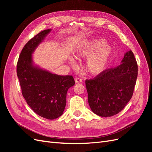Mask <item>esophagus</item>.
<instances>
[{
	"label": "esophagus",
	"instance_id": "1",
	"mask_svg": "<svg viewBox=\"0 0 152 152\" xmlns=\"http://www.w3.org/2000/svg\"><path fill=\"white\" fill-rule=\"evenodd\" d=\"M75 83H81V82H82V80L79 77H77V78H75Z\"/></svg>",
	"mask_w": 152,
	"mask_h": 152
}]
</instances>
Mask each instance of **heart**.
<instances>
[{
    "mask_svg": "<svg viewBox=\"0 0 152 152\" xmlns=\"http://www.w3.org/2000/svg\"><path fill=\"white\" fill-rule=\"evenodd\" d=\"M113 50L110 45L106 44L103 38H95L86 40L77 48L73 56L77 59H86L87 70L91 74L97 75L103 72L107 68L112 56ZM69 64L75 66L73 59L70 58Z\"/></svg>",
    "mask_w": 152,
    "mask_h": 152,
    "instance_id": "1",
    "label": "heart"
}]
</instances>
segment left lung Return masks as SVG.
<instances>
[{"instance_id":"8db88e82","label":"left lung","mask_w":152,"mask_h":152,"mask_svg":"<svg viewBox=\"0 0 152 152\" xmlns=\"http://www.w3.org/2000/svg\"><path fill=\"white\" fill-rule=\"evenodd\" d=\"M137 77V65L132 50L124 54L121 64L86 80L88 103L93 112L108 117L117 114L131 99Z\"/></svg>"}]
</instances>
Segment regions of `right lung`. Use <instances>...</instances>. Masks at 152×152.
I'll use <instances>...</instances> for the list:
<instances>
[{
    "label": "right lung",
    "instance_id": "add662e5",
    "mask_svg": "<svg viewBox=\"0 0 152 152\" xmlns=\"http://www.w3.org/2000/svg\"><path fill=\"white\" fill-rule=\"evenodd\" d=\"M51 29L40 32L23 48L17 63V76L22 94L29 107L39 116L53 120L60 117L66 103V93L74 86L71 75L54 74L35 65L32 54Z\"/></svg>",
    "mask_w": 152,
    "mask_h": 152
}]
</instances>
